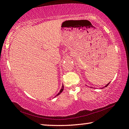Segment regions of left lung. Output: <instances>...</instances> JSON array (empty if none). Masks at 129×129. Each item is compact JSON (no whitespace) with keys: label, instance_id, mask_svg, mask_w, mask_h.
Instances as JSON below:
<instances>
[{"label":"left lung","instance_id":"8db88e82","mask_svg":"<svg viewBox=\"0 0 129 129\" xmlns=\"http://www.w3.org/2000/svg\"><path fill=\"white\" fill-rule=\"evenodd\" d=\"M109 83H108L107 85H105V87H107V86H108V85H109ZM103 88H104V87H103Z\"/></svg>","mask_w":129,"mask_h":129}]
</instances>
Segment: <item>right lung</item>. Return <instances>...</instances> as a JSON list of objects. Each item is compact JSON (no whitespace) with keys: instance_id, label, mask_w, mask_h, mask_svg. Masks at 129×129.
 Listing matches in <instances>:
<instances>
[{"instance_id":"add662e5","label":"right lung","mask_w":129,"mask_h":129,"mask_svg":"<svg viewBox=\"0 0 129 129\" xmlns=\"http://www.w3.org/2000/svg\"><path fill=\"white\" fill-rule=\"evenodd\" d=\"M63 90H64V85H62V88H61V89H60V92H59L58 93H57V95H56V96H55V97H56L57 96H58V95H60V94L61 93V92H62V91Z\"/></svg>"}]
</instances>
